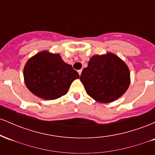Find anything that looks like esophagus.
<instances>
[{
    "instance_id": "1",
    "label": "esophagus",
    "mask_w": 155,
    "mask_h": 155,
    "mask_svg": "<svg viewBox=\"0 0 155 155\" xmlns=\"http://www.w3.org/2000/svg\"><path fill=\"white\" fill-rule=\"evenodd\" d=\"M81 72H82V70H79L78 71V73H79V76H81Z\"/></svg>"
}]
</instances>
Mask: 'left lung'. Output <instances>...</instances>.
I'll list each match as a JSON object with an SVG mask.
<instances>
[{
  "label": "left lung",
  "mask_w": 155,
  "mask_h": 155,
  "mask_svg": "<svg viewBox=\"0 0 155 155\" xmlns=\"http://www.w3.org/2000/svg\"><path fill=\"white\" fill-rule=\"evenodd\" d=\"M80 80L88 95L97 102L108 104L117 100L127 91L130 84V74L123 60L107 52L90 58Z\"/></svg>",
  "instance_id": "left-lung-1"
}]
</instances>
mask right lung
I'll use <instances>...</instances> for the list:
<instances>
[{
  "mask_svg": "<svg viewBox=\"0 0 155 155\" xmlns=\"http://www.w3.org/2000/svg\"><path fill=\"white\" fill-rule=\"evenodd\" d=\"M28 90L44 100H54L65 95L79 75L60 54L49 51L37 53L27 61L23 71Z\"/></svg>",
  "mask_w": 155,
  "mask_h": 155,
  "instance_id": "obj_1",
  "label": "right lung"
}]
</instances>
